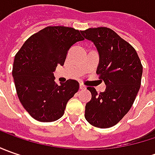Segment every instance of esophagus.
Returning a JSON list of instances; mask_svg holds the SVG:
<instances>
[{
  "label": "esophagus",
  "mask_w": 155,
  "mask_h": 155,
  "mask_svg": "<svg viewBox=\"0 0 155 155\" xmlns=\"http://www.w3.org/2000/svg\"><path fill=\"white\" fill-rule=\"evenodd\" d=\"M79 88H80V90H85V89H86V87L84 86L83 84H79Z\"/></svg>",
  "instance_id": "1"
}]
</instances>
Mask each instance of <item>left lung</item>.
Masks as SVG:
<instances>
[{
	"instance_id": "left-lung-1",
	"label": "left lung",
	"mask_w": 155,
	"mask_h": 155,
	"mask_svg": "<svg viewBox=\"0 0 155 155\" xmlns=\"http://www.w3.org/2000/svg\"><path fill=\"white\" fill-rule=\"evenodd\" d=\"M81 33L98 51L97 73L106 84L105 91L99 94L95 88H87L91 99L85 105L84 116L92 126L110 128L134 104L140 90L142 65L134 47L110 28H89Z\"/></svg>"
}]
</instances>
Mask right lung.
<instances>
[{
    "label": "right lung",
    "mask_w": 155,
    "mask_h": 155,
    "mask_svg": "<svg viewBox=\"0 0 155 155\" xmlns=\"http://www.w3.org/2000/svg\"><path fill=\"white\" fill-rule=\"evenodd\" d=\"M80 33L71 27H45L27 39L15 55L13 78L18 97L39 122L62 117L67 102L79 89L74 79L58 85L53 71L64 65L69 49L84 39Z\"/></svg>",
    "instance_id": "right-lung-1"
}]
</instances>
